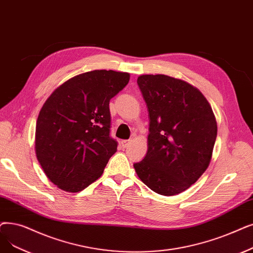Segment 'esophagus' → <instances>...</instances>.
I'll list each match as a JSON object with an SVG mask.
<instances>
[{
	"mask_svg": "<svg viewBox=\"0 0 253 253\" xmlns=\"http://www.w3.org/2000/svg\"><path fill=\"white\" fill-rule=\"evenodd\" d=\"M130 142H131V140H130V139H125V140H122V147H123V148H126V147H128V146L130 145Z\"/></svg>",
	"mask_w": 253,
	"mask_h": 253,
	"instance_id": "34e87169",
	"label": "esophagus"
}]
</instances>
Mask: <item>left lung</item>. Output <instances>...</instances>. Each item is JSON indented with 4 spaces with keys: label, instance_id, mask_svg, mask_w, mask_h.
Here are the masks:
<instances>
[{
    "label": "left lung",
    "instance_id": "left-lung-1",
    "mask_svg": "<svg viewBox=\"0 0 253 253\" xmlns=\"http://www.w3.org/2000/svg\"><path fill=\"white\" fill-rule=\"evenodd\" d=\"M137 84L149 112L148 152L133 164L138 178L162 195L188 189L210 164L217 123L205 96L184 81L140 75Z\"/></svg>",
    "mask_w": 253,
    "mask_h": 253
}]
</instances>
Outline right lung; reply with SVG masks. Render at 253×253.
Returning <instances> with one entry per match:
<instances>
[{
    "label": "right lung",
    "mask_w": 253,
    "mask_h": 253,
    "mask_svg": "<svg viewBox=\"0 0 253 253\" xmlns=\"http://www.w3.org/2000/svg\"><path fill=\"white\" fill-rule=\"evenodd\" d=\"M129 79V73L113 70L85 72L57 87L43 104L36 156L59 188L79 192L100 178L118 147L111 136L109 100Z\"/></svg>",
    "instance_id": "right-lung-1"
}]
</instances>
